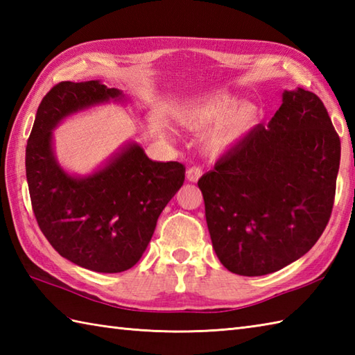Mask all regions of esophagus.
<instances>
[{"mask_svg":"<svg viewBox=\"0 0 355 355\" xmlns=\"http://www.w3.org/2000/svg\"><path fill=\"white\" fill-rule=\"evenodd\" d=\"M201 175H202V169L200 168V166H192V168H189L186 172L187 180H189V182H193V183L198 182Z\"/></svg>","mask_w":355,"mask_h":355,"instance_id":"1","label":"esophagus"}]
</instances>
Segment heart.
Segmentation results:
<instances>
[{
  "label": "heart",
  "mask_w": 355,
  "mask_h": 355,
  "mask_svg": "<svg viewBox=\"0 0 355 355\" xmlns=\"http://www.w3.org/2000/svg\"><path fill=\"white\" fill-rule=\"evenodd\" d=\"M259 112L253 103H241L230 94H214L187 103L178 112L180 123L187 130L202 131L214 126L206 135V146L212 153L230 148L258 122Z\"/></svg>",
  "instance_id": "1"
}]
</instances>
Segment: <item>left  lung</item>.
I'll use <instances>...</instances> for the list:
<instances>
[{"instance_id": "left-lung-1", "label": "left lung", "mask_w": 355, "mask_h": 355, "mask_svg": "<svg viewBox=\"0 0 355 355\" xmlns=\"http://www.w3.org/2000/svg\"><path fill=\"white\" fill-rule=\"evenodd\" d=\"M340 139L318 96L284 92L268 125H256L198 180L218 259L262 276L318 243L333 212Z\"/></svg>"}]
</instances>
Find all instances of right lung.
Listing matches in <instances>:
<instances>
[{"label": "right lung", "instance_id": "add662e5", "mask_svg": "<svg viewBox=\"0 0 355 355\" xmlns=\"http://www.w3.org/2000/svg\"><path fill=\"white\" fill-rule=\"evenodd\" d=\"M125 99L99 80L61 82L44 96L26 148L33 214L55 250L79 267L120 273L134 267L154 235L157 220L184 182L178 162H153L128 143L103 168L73 177L53 150L58 123L74 112Z\"/></svg>", "mask_w": 355, "mask_h": 355}]
</instances>
